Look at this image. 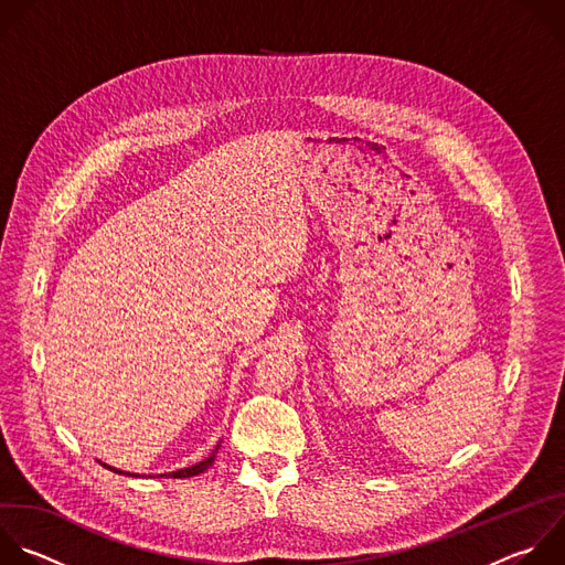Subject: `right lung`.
<instances>
[{"label":"right lung","instance_id":"right-lung-1","mask_svg":"<svg viewBox=\"0 0 565 565\" xmlns=\"http://www.w3.org/2000/svg\"><path fill=\"white\" fill-rule=\"evenodd\" d=\"M220 446H222V441L215 446V450L204 459V461H200V463H195V466H191V468H181V470H174V472H163V475H159V477H172V479H185V477H195V475H202V472H206L213 463H215V455H217V450H220ZM104 468H108V470H113V472H119V475H128V477H139V475H135V472H124V470H117V468H113V466H106L104 463ZM150 477V475H148Z\"/></svg>","mask_w":565,"mask_h":565}]
</instances>
